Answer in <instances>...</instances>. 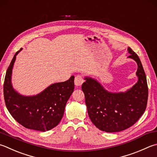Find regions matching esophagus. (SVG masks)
<instances>
[{"label": "esophagus", "instance_id": "esophagus-1", "mask_svg": "<svg viewBox=\"0 0 157 157\" xmlns=\"http://www.w3.org/2000/svg\"><path fill=\"white\" fill-rule=\"evenodd\" d=\"M84 82V79L83 77L81 75H77L75 76V84L76 86H81V85L82 84V82Z\"/></svg>", "mask_w": 157, "mask_h": 157}]
</instances>
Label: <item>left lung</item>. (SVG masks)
I'll return each instance as SVG.
<instances>
[{"instance_id": "8db88e82", "label": "left lung", "mask_w": 157, "mask_h": 157, "mask_svg": "<svg viewBox=\"0 0 157 157\" xmlns=\"http://www.w3.org/2000/svg\"><path fill=\"white\" fill-rule=\"evenodd\" d=\"M128 57L138 65V82L124 93L106 91L96 80L85 78L82 85L89 117L98 128L107 132H119L137 122L144 113L148 97L146 76L137 55L128 47Z\"/></svg>"}]
</instances>
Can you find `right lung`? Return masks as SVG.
<instances>
[{"instance_id": "obj_1", "label": "right lung", "mask_w": 157, "mask_h": 157, "mask_svg": "<svg viewBox=\"0 0 157 157\" xmlns=\"http://www.w3.org/2000/svg\"><path fill=\"white\" fill-rule=\"evenodd\" d=\"M20 51L15 54L6 72L3 85L5 105L11 116L25 128L49 131L62 119L65 106L75 88V76L51 85L37 96L20 95L13 89L11 77L16 55Z\"/></svg>"}]
</instances>
